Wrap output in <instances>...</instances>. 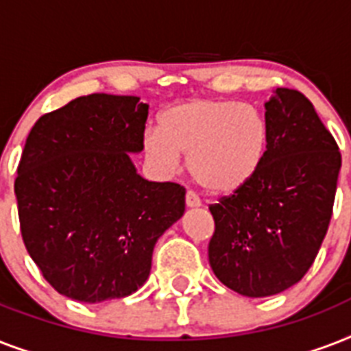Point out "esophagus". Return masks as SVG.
Wrapping results in <instances>:
<instances>
[{"instance_id":"1","label":"esophagus","mask_w":351,"mask_h":351,"mask_svg":"<svg viewBox=\"0 0 351 351\" xmlns=\"http://www.w3.org/2000/svg\"><path fill=\"white\" fill-rule=\"evenodd\" d=\"M186 206L187 208H200V206H202V202H200V198H198L195 193L187 191L186 193Z\"/></svg>"}]
</instances>
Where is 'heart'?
I'll return each mask as SVG.
<instances>
[{
    "instance_id": "1",
    "label": "heart",
    "mask_w": 351,
    "mask_h": 351,
    "mask_svg": "<svg viewBox=\"0 0 351 351\" xmlns=\"http://www.w3.org/2000/svg\"><path fill=\"white\" fill-rule=\"evenodd\" d=\"M269 127L258 109L219 98H189L160 112L158 132L142 138L151 164L164 175L187 169L204 191L228 195L256 175L266 158Z\"/></svg>"
}]
</instances>
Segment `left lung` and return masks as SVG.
<instances>
[{"label": "left lung", "mask_w": 351, "mask_h": 351, "mask_svg": "<svg viewBox=\"0 0 351 351\" xmlns=\"http://www.w3.org/2000/svg\"><path fill=\"white\" fill-rule=\"evenodd\" d=\"M264 107L261 169L209 206L211 269L244 297L277 295L304 277L326 237L341 171L337 142L302 93L280 87Z\"/></svg>", "instance_id": "1"}]
</instances>
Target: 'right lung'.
Listing matches in <instances>:
<instances>
[{
	"mask_svg": "<svg viewBox=\"0 0 351 351\" xmlns=\"http://www.w3.org/2000/svg\"><path fill=\"white\" fill-rule=\"evenodd\" d=\"M149 106L138 96H80L36 121L14 182L25 247L45 280L96 304L134 293L156 240L186 211V189L149 182L142 151Z\"/></svg>",
	"mask_w": 351,
	"mask_h": 351,
	"instance_id": "1",
	"label": "right lung"
}]
</instances>
